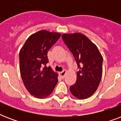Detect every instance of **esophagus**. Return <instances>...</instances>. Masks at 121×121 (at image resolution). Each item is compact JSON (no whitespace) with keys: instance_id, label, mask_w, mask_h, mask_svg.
<instances>
[{"instance_id":"esophagus-1","label":"esophagus","mask_w":121,"mask_h":121,"mask_svg":"<svg viewBox=\"0 0 121 121\" xmlns=\"http://www.w3.org/2000/svg\"><path fill=\"white\" fill-rule=\"evenodd\" d=\"M66 72H66V70H64L63 71V72H60V73H59V75H60L62 78H64L65 76V75H66Z\"/></svg>"}]
</instances>
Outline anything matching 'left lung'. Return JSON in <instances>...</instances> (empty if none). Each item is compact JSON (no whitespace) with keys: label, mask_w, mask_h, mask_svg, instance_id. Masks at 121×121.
I'll return each instance as SVG.
<instances>
[{"label":"left lung","mask_w":121,"mask_h":121,"mask_svg":"<svg viewBox=\"0 0 121 121\" xmlns=\"http://www.w3.org/2000/svg\"><path fill=\"white\" fill-rule=\"evenodd\" d=\"M61 36L80 68L75 83L70 87V92L78 99H87L95 92L100 84L103 57L97 46L82 33L63 34Z\"/></svg>","instance_id":"left-lung-1"}]
</instances>
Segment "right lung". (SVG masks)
<instances>
[{
    "label": "right lung",
    "mask_w": 121,
    "mask_h": 121,
    "mask_svg": "<svg viewBox=\"0 0 121 121\" xmlns=\"http://www.w3.org/2000/svg\"><path fill=\"white\" fill-rule=\"evenodd\" d=\"M61 34L41 30L31 35L19 52V68L26 88L35 97H47L58 83V73L50 66L47 53Z\"/></svg>",
    "instance_id": "add662e5"
}]
</instances>
